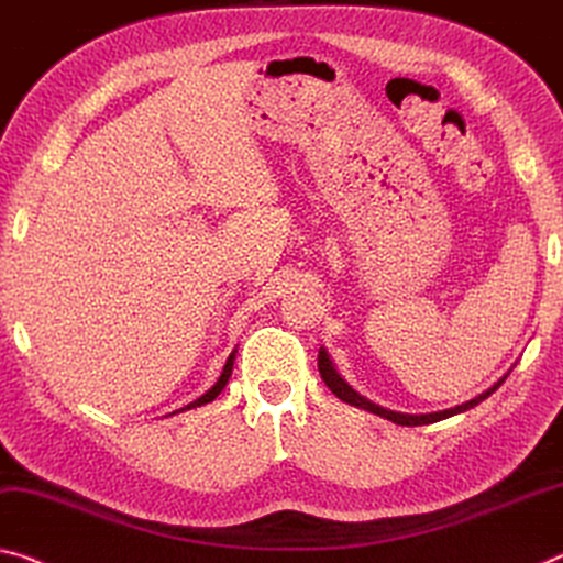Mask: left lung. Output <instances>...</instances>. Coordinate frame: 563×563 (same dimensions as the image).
<instances>
[{"mask_svg": "<svg viewBox=\"0 0 563 563\" xmlns=\"http://www.w3.org/2000/svg\"><path fill=\"white\" fill-rule=\"evenodd\" d=\"M318 371H320V378L325 380V386H328L330 390H333V394H335L338 398L345 400V404L368 410V413H376V416H380V418H388V421H394V423H398V426H428V423L443 421V418H451V416H456V413H463V410L474 408V406L481 404V400H486V398H488L490 394H494V390L506 380V376H504L501 380L494 383V386H490L488 390H484V394L476 396V398H471V400H466V404H461V406H456V408L439 410V413H418V416H413V413H396V410H388V408H383V406H378V404H371L368 398H363V396L358 394V390H353L341 376H338V371L333 368V361L328 358L325 347H320V351H318Z\"/></svg>", "mask_w": 563, "mask_h": 563, "instance_id": "obj_1", "label": "left lung"}]
</instances>
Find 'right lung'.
<instances>
[{"label": "right lung", "instance_id": "right-lung-1", "mask_svg": "<svg viewBox=\"0 0 563 563\" xmlns=\"http://www.w3.org/2000/svg\"><path fill=\"white\" fill-rule=\"evenodd\" d=\"M235 353L238 351H233L228 355V361H225V365H222V373H220V378L216 380V386H212L210 390H205V394L198 398V400H192V404H187L185 408H180V410H190V408H198V406H205V404H210V400H216L218 396H220V390L228 386V380H230V376H233V363H235ZM173 416V413H169Z\"/></svg>", "mask_w": 563, "mask_h": 563}]
</instances>
